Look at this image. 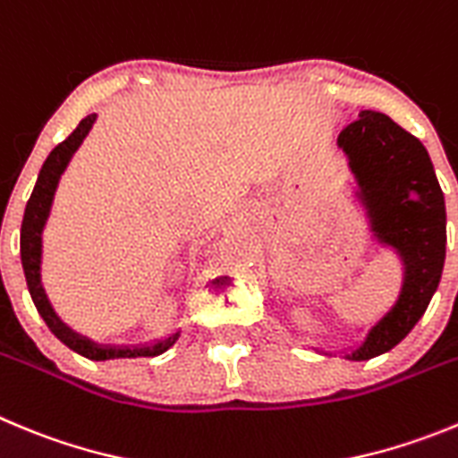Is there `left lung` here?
Wrapping results in <instances>:
<instances>
[{"label": "left lung", "instance_id": "left-lung-1", "mask_svg": "<svg viewBox=\"0 0 458 458\" xmlns=\"http://www.w3.org/2000/svg\"><path fill=\"white\" fill-rule=\"evenodd\" d=\"M381 245L397 251L404 275L395 304L370 327L350 360L393 350L427 311L445 263V197L425 145L379 111H360L338 136Z\"/></svg>", "mask_w": 458, "mask_h": 458}]
</instances>
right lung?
<instances>
[{
  "mask_svg": "<svg viewBox=\"0 0 458 458\" xmlns=\"http://www.w3.org/2000/svg\"><path fill=\"white\" fill-rule=\"evenodd\" d=\"M98 120V113H90L79 123V127L74 129L70 136L63 142H58L49 152L47 161L40 167V174H38V182L33 186L31 197L27 201V208H24V220H22V232H20V254H22V267L24 276H27V286L31 293V300L36 304L38 313L45 320V325L49 327L54 335L63 345H67L77 354L86 356L90 360H108V359H136V356H158L165 350H170L174 343H177L179 334L182 331H174L163 341L154 343V345H140V347H115V345H98L95 341L86 338V335L72 331L61 318L56 316L54 306L49 304V297L43 288V276H40V263H43V229L47 225L49 211H52L54 192H56L58 179L65 172L67 163L72 158V154L77 152L79 145L83 142V138L88 136V131L92 129Z\"/></svg>",
  "mask_w": 458,
  "mask_h": 458,
  "instance_id": "1",
  "label": "right lung"
}]
</instances>
